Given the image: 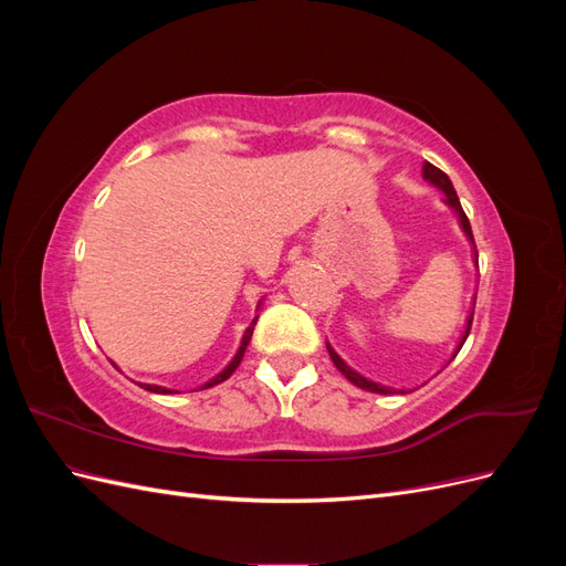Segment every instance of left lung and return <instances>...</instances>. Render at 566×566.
Instances as JSON below:
<instances>
[{
    "instance_id": "8db88e82",
    "label": "left lung",
    "mask_w": 566,
    "mask_h": 566,
    "mask_svg": "<svg viewBox=\"0 0 566 566\" xmlns=\"http://www.w3.org/2000/svg\"><path fill=\"white\" fill-rule=\"evenodd\" d=\"M422 177L430 181L432 186H437L439 191H443L447 193V205L449 208H453L455 210V214H458V219H460V227H462V231H465V235L470 238V243L474 245V235H472V229H470V219H468V214L462 212V208H460V200H458V196H455V188H453V184H451V179L441 172L439 167H434L432 163H424L422 165ZM474 264L479 266V254H476V248H474ZM472 316H474V310L470 312V316H468V328H465V333H462V337H460V345H458V349L453 352V358H455V354L460 352V347L465 345V339H468V335H470V328H472ZM325 347H328V354H331V358H333V364H335V368L345 375V378L352 382V385H356V387H361V389H366V391H375V394H406L403 389H391V387H385V385H378V382H373V380H368V378H364L361 373H356V370H352L345 361H342V358L337 356V352L328 345V342H325Z\"/></svg>"
}]
</instances>
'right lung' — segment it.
<instances>
[{"label": "right lung", "instance_id": "add662e5", "mask_svg": "<svg viewBox=\"0 0 566 566\" xmlns=\"http://www.w3.org/2000/svg\"><path fill=\"white\" fill-rule=\"evenodd\" d=\"M256 310H260V306H256ZM256 318L260 316H254L252 318V323L248 325V331H245V335H243V339H241V347H238V352H235V356L231 358V364L221 370L219 375H214V378L210 380V382H205L200 389H208V387H214V385H219V382H224V380H229L231 378V373L238 368V364L243 361V354H245V349H248V345H250V337H252V331H254V323H256ZM139 387H144V389H148V391H156V394H172L175 389H167V387H160V385H144V382H139Z\"/></svg>", "mask_w": 566, "mask_h": 566}]
</instances>
